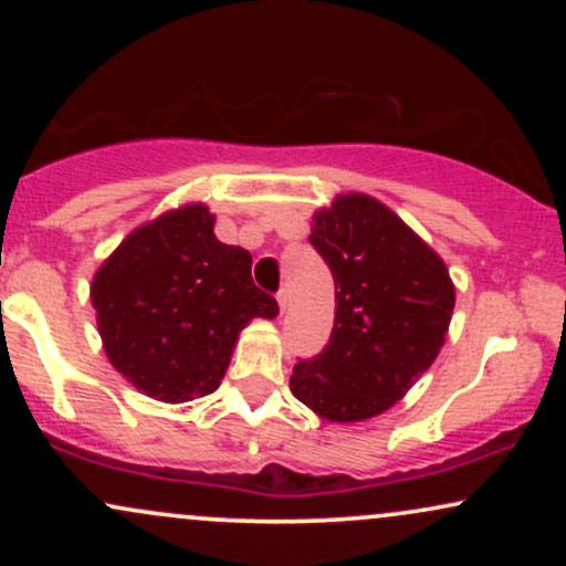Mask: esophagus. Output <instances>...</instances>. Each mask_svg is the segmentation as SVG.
<instances>
[{"label":"esophagus","instance_id":"34e87169","mask_svg":"<svg viewBox=\"0 0 566 566\" xmlns=\"http://www.w3.org/2000/svg\"><path fill=\"white\" fill-rule=\"evenodd\" d=\"M276 301H279V308H282V314L287 311V287H282L276 292Z\"/></svg>","mask_w":566,"mask_h":566}]
</instances>
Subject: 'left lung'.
Listing matches in <instances>:
<instances>
[{"instance_id":"obj_1","label":"left lung","mask_w":566,"mask_h":566,"mask_svg":"<svg viewBox=\"0 0 566 566\" xmlns=\"http://www.w3.org/2000/svg\"><path fill=\"white\" fill-rule=\"evenodd\" d=\"M308 242L335 282L327 346L297 359L295 399L333 423L386 412L426 373L452 319L450 271L405 220L365 193L316 212Z\"/></svg>"}]
</instances>
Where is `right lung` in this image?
Here are the masks:
<instances>
[{"label": "right lung", "instance_id": "obj_1", "mask_svg": "<svg viewBox=\"0 0 566 566\" xmlns=\"http://www.w3.org/2000/svg\"><path fill=\"white\" fill-rule=\"evenodd\" d=\"M205 205H186L135 229L93 279L108 361L159 401L212 394L247 322L279 314L252 282V255L216 239Z\"/></svg>", "mask_w": 566, "mask_h": 566}]
</instances>
